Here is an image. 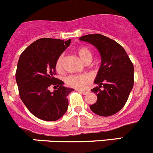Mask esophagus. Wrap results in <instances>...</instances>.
<instances>
[{
	"mask_svg": "<svg viewBox=\"0 0 153 153\" xmlns=\"http://www.w3.org/2000/svg\"><path fill=\"white\" fill-rule=\"evenodd\" d=\"M78 92H81L83 95H87L89 92V90H85V89H78Z\"/></svg>",
	"mask_w": 153,
	"mask_h": 153,
	"instance_id": "obj_1",
	"label": "esophagus"
}]
</instances>
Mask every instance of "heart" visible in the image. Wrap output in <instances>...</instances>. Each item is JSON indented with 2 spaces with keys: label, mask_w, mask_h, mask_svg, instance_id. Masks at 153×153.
<instances>
[{
  "label": "heart",
  "mask_w": 153,
  "mask_h": 153,
  "mask_svg": "<svg viewBox=\"0 0 153 153\" xmlns=\"http://www.w3.org/2000/svg\"><path fill=\"white\" fill-rule=\"evenodd\" d=\"M77 55L79 58L86 64H88L91 61L92 58V53L89 49L86 47H78L76 50ZM64 55H61L58 56L55 61V69L57 72H64ZM66 84L70 87L75 88V89H83L86 84H89L91 81V78L87 74H80V75H70L66 78Z\"/></svg>",
  "instance_id": "b5f03b06"
}]
</instances>
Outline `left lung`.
Here are the masks:
<instances>
[{
  "label": "left lung",
  "instance_id": "obj_1",
  "mask_svg": "<svg viewBox=\"0 0 153 153\" xmlns=\"http://www.w3.org/2000/svg\"><path fill=\"white\" fill-rule=\"evenodd\" d=\"M80 40L95 46L101 56V65L95 80L98 86L91 89L97 101L89 106L101 116L119 112L126 104L134 84V67L119 44L100 34H89Z\"/></svg>",
  "mask_w": 153,
  "mask_h": 153
}]
</instances>
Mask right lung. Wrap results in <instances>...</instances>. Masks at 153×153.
Instances as JSON below:
<instances>
[{"instance_id": "right-lung-1", "label": "right lung", "mask_w": 153, "mask_h": 153, "mask_svg": "<svg viewBox=\"0 0 153 153\" xmlns=\"http://www.w3.org/2000/svg\"><path fill=\"white\" fill-rule=\"evenodd\" d=\"M70 42V39L40 38L30 44L18 60L15 78L20 98L32 115L44 121H57L67 110V96L74 89L64 86V81L55 78V65ZM50 85L56 90L51 93Z\"/></svg>"}]
</instances>
